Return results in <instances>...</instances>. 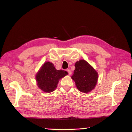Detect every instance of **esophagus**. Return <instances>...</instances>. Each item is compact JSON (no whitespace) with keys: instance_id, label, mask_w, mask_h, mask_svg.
<instances>
[{"instance_id":"esophagus-1","label":"esophagus","mask_w":132,"mask_h":132,"mask_svg":"<svg viewBox=\"0 0 132 132\" xmlns=\"http://www.w3.org/2000/svg\"><path fill=\"white\" fill-rule=\"evenodd\" d=\"M67 71H68V72L69 75H71V70L70 69L67 70Z\"/></svg>"}]
</instances>
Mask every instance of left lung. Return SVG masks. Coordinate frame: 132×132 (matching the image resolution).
Here are the masks:
<instances>
[{"label": "left lung", "instance_id": "8db88e82", "mask_svg": "<svg viewBox=\"0 0 132 132\" xmlns=\"http://www.w3.org/2000/svg\"><path fill=\"white\" fill-rule=\"evenodd\" d=\"M71 79L75 82L78 90L84 93L93 90L97 82V72L85 60L77 61Z\"/></svg>", "mask_w": 132, "mask_h": 132}]
</instances>
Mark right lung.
<instances>
[{"instance_id":"add662e5","label":"right lung","mask_w":132,"mask_h":132,"mask_svg":"<svg viewBox=\"0 0 132 132\" xmlns=\"http://www.w3.org/2000/svg\"><path fill=\"white\" fill-rule=\"evenodd\" d=\"M68 75V72L58 70L50 62H45L36 75V80L38 88L45 92H52L57 88L59 80Z\"/></svg>"}]
</instances>
